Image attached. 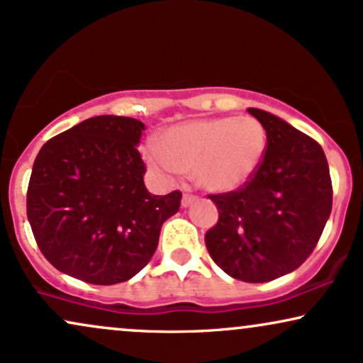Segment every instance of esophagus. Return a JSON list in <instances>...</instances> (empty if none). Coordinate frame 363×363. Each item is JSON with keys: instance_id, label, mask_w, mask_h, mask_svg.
I'll list each match as a JSON object with an SVG mask.
<instances>
[{"instance_id": "obj_1", "label": "esophagus", "mask_w": 363, "mask_h": 363, "mask_svg": "<svg viewBox=\"0 0 363 363\" xmlns=\"http://www.w3.org/2000/svg\"><path fill=\"white\" fill-rule=\"evenodd\" d=\"M196 200L195 195L191 194H183L182 196V207H189V205H191Z\"/></svg>"}]
</instances>
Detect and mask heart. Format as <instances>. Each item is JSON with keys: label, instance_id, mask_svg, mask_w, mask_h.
Returning a JSON list of instances; mask_svg holds the SVG:
<instances>
[{"label": "heart", "instance_id": "b5f03b06", "mask_svg": "<svg viewBox=\"0 0 363 363\" xmlns=\"http://www.w3.org/2000/svg\"><path fill=\"white\" fill-rule=\"evenodd\" d=\"M267 133L254 116L195 119L168 128L160 145L146 150L147 163L172 177L194 173L196 185L212 194L239 190L261 168Z\"/></svg>", "mask_w": 363, "mask_h": 363}]
</instances>
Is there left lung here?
Listing matches in <instances>:
<instances>
[{"mask_svg":"<svg viewBox=\"0 0 363 363\" xmlns=\"http://www.w3.org/2000/svg\"><path fill=\"white\" fill-rule=\"evenodd\" d=\"M247 113L266 128V156L239 190L208 195L218 222L205 245L234 279L267 283L310 257L332 213L333 189L318 143L274 114L254 107Z\"/></svg>","mask_w":363,"mask_h":363,"instance_id":"8db88e82","label":"left lung"}]
</instances>
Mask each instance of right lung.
<instances>
[{"instance_id":"1","label":"right lung","mask_w":363,"mask_h":363,"mask_svg":"<svg viewBox=\"0 0 363 363\" xmlns=\"http://www.w3.org/2000/svg\"><path fill=\"white\" fill-rule=\"evenodd\" d=\"M145 124L96 116L48 140L31 169L26 216L58 271L91 284L131 279L153 257L182 191L151 195L138 145Z\"/></svg>"}]
</instances>
